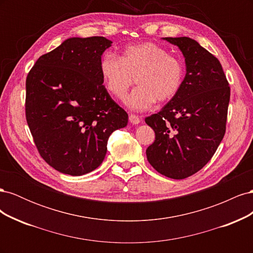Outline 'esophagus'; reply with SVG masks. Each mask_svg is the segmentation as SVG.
<instances>
[{
    "label": "esophagus",
    "instance_id": "34e87169",
    "mask_svg": "<svg viewBox=\"0 0 253 253\" xmlns=\"http://www.w3.org/2000/svg\"><path fill=\"white\" fill-rule=\"evenodd\" d=\"M128 119H129V121H131V124H133V125H138L140 122V118L137 116V115H134V114L129 115Z\"/></svg>",
    "mask_w": 253,
    "mask_h": 253
}]
</instances>
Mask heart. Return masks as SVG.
Here are the masks:
<instances>
[{
  "instance_id": "1",
  "label": "heart",
  "mask_w": 253,
  "mask_h": 253,
  "mask_svg": "<svg viewBox=\"0 0 253 253\" xmlns=\"http://www.w3.org/2000/svg\"><path fill=\"white\" fill-rule=\"evenodd\" d=\"M102 83L110 95L124 99L134 83L138 84L126 99L133 110H148L158 100H171L185 80V64L154 42L128 45L120 58L105 53L99 63Z\"/></svg>"
}]
</instances>
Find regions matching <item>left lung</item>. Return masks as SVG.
Returning <instances> with one entry per match:
<instances>
[{
    "instance_id": "8db88e82",
    "label": "left lung",
    "mask_w": 253,
    "mask_h": 253,
    "mask_svg": "<svg viewBox=\"0 0 253 253\" xmlns=\"http://www.w3.org/2000/svg\"><path fill=\"white\" fill-rule=\"evenodd\" d=\"M177 45L187 73L178 94L145 118L155 132L147 149L154 169L183 179L208 164L226 132L230 86L218 59L188 37L165 38Z\"/></svg>"
}]
</instances>
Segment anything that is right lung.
<instances>
[{"instance_id":"obj_1","label":"right lung","mask_w":253,"mask_h":253,"mask_svg":"<svg viewBox=\"0 0 253 253\" xmlns=\"http://www.w3.org/2000/svg\"><path fill=\"white\" fill-rule=\"evenodd\" d=\"M112 41L71 38L37 60L26 78L25 116L41 157L57 171L80 176L106 154L110 135L126 112L102 85L99 63Z\"/></svg>"}]
</instances>
